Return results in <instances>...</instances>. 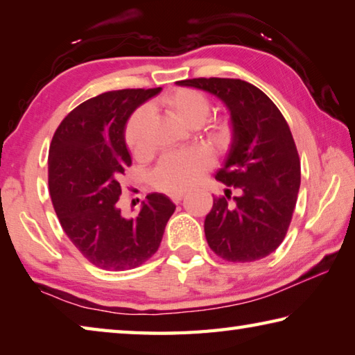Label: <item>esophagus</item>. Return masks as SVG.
I'll list each match as a JSON object with an SVG mask.
<instances>
[{"label": "esophagus", "instance_id": "esophagus-1", "mask_svg": "<svg viewBox=\"0 0 355 355\" xmlns=\"http://www.w3.org/2000/svg\"><path fill=\"white\" fill-rule=\"evenodd\" d=\"M183 197H184L183 192H175V194L171 196V199H172L173 203H180V202L183 200Z\"/></svg>", "mask_w": 355, "mask_h": 355}]
</instances>
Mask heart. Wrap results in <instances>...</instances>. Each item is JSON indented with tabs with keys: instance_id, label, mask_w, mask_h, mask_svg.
Here are the masks:
<instances>
[{
	"instance_id": "obj_1",
	"label": "heart",
	"mask_w": 355,
	"mask_h": 355,
	"mask_svg": "<svg viewBox=\"0 0 355 355\" xmlns=\"http://www.w3.org/2000/svg\"><path fill=\"white\" fill-rule=\"evenodd\" d=\"M166 111L183 128L194 130L205 123L209 116L208 98L194 89H178L167 94L163 98ZM150 112L146 107L137 110L127 123L125 141L131 152L139 155L146 150V128ZM227 125H218L211 131V137L216 142H225L228 139ZM211 166V158L202 150H188V152L169 155L161 159V163L153 172V184L156 188L175 194L189 189L197 182L203 172Z\"/></svg>"
}]
</instances>
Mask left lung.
<instances>
[{
  "instance_id": "left-lung-1",
  "label": "left lung",
  "mask_w": 355,
  "mask_h": 355,
  "mask_svg": "<svg viewBox=\"0 0 355 355\" xmlns=\"http://www.w3.org/2000/svg\"><path fill=\"white\" fill-rule=\"evenodd\" d=\"M194 87L224 103L230 112L232 142L216 180L228 186L214 197L205 218V236L227 261H255L279 248L290 227L300 186V161L285 117L254 84L230 78H194ZM230 187L240 196L226 199Z\"/></svg>"
}]
</instances>
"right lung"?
Instances as JSON below:
<instances>
[{"instance_id":"add662e5","label":"right lung","mask_w":355,"mask_h":355,"mask_svg":"<svg viewBox=\"0 0 355 355\" xmlns=\"http://www.w3.org/2000/svg\"><path fill=\"white\" fill-rule=\"evenodd\" d=\"M161 92L123 89L76 106L53 136L48 186L53 207L75 248L106 271H127L159 248L175 205L153 192L139 214L125 218L117 207L119 177L131 166L125 127L137 107Z\"/></svg>"}]
</instances>
